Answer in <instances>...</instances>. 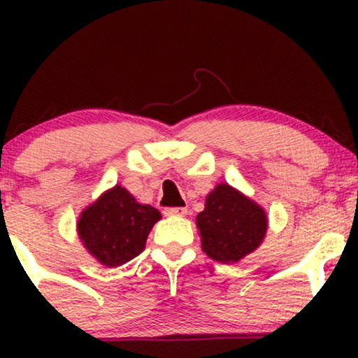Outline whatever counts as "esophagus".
I'll use <instances>...</instances> for the list:
<instances>
[{
    "label": "esophagus",
    "instance_id": "obj_1",
    "mask_svg": "<svg viewBox=\"0 0 358 358\" xmlns=\"http://www.w3.org/2000/svg\"><path fill=\"white\" fill-rule=\"evenodd\" d=\"M164 215L166 216H185L187 208H166Z\"/></svg>",
    "mask_w": 358,
    "mask_h": 358
}]
</instances>
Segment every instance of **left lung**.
<instances>
[{
    "instance_id": "1",
    "label": "left lung",
    "mask_w": 358,
    "mask_h": 358,
    "mask_svg": "<svg viewBox=\"0 0 358 358\" xmlns=\"http://www.w3.org/2000/svg\"><path fill=\"white\" fill-rule=\"evenodd\" d=\"M202 251L220 263H237L263 243L265 209L227 183L208 194L196 218Z\"/></svg>"
}]
</instances>
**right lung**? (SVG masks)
Listing matches in <instances>:
<instances>
[{
	"instance_id": "right-lung-1",
	"label": "right lung",
	"mask_w": 358,
	"mask_h": 358,
	"mask_svg": "<svg viewBox=\"0 0 358 358\" xmlns=\"http://www.w3.org/2000/svg\"><path fill=\"white\" fill-rule=\"evenodd\" d=\"M159 220L156 208L140 204L124 187L115 185L83 209L78 236L102 265L119 266L145 249L149 232Z\"/></svg>"
}]
</instances>
